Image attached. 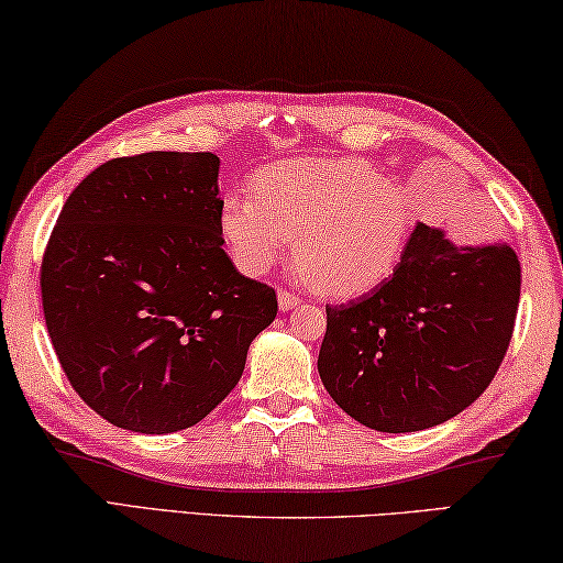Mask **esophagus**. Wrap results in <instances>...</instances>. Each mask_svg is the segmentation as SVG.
<instances>
[{
    "instance_id": "1",
    "label": "esophagus",
    "mask_w": 563,
    "mask_h": 563,
    "mask_svg": "<svg viewBox=\"0 0 563 563\" xmlns=\"http://www.w3.org/2000/svg\"><path fill=\"white\" fill-rule=\"evenodd\" d=\"M276 303H279V311H289L294 307H299V297H297V294H289V291H279Z\"/></svg>"
}]
</instances>
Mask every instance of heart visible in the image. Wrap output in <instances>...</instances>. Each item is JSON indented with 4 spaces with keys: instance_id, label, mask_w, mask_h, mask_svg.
I'll return each mask as SVG.
<instances>
[{
    "instance_id": "b5f03b06",
    "label": "heart",
    "mask_w": 563,
    "mask_h": 563,
    "mask_svg": "<svg viewBox=\"0 0 563 563\" xmlns=\"http://www.w3.org/2000/svg\"><path fill=\"white\" fill-rule=\"evenodd\" d=\"M254 195H227L217 214L236 269L264 276L289 252L331 297L380 287L412 232L408 195L356 157H291L254 177Z\"/></svg>"
}]
</instances>
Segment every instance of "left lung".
Instances as JSON below:
<instances>
[{"instance_id": "obj_1", "label": "left lung", "mask_w": 563, "mask_h": 563, "mask_svg": "<svg viewBox=\"0 0 563 563\" xmlns=\"http://www.w3.org/2000/svg\"><path fill=\"white\" fill-rule=\"evenodd\" d=\"M519 289L521 266L507 242L455 244L418 222L390 279L327 307L323 388L380 432L428 430L460 416L505 358Z\"/></svg>"}]
</instances>
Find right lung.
I'll return each instance as SVG.
<instances>
[{
    "mask_svg": "<svg viewBox=\"0 0 563 563\" xmlns=\"http://www.w3.org/2000/svg\"><path fill=\"white\" fill-rule=\"evenodd\" d=\"M220 157L143 153L68 195L42 262L46 331L88 408L115 428H192L240 383L274 289L222 250Z\"/></svg>",
    "mask_w": 563,
    "mask_h": 563,
    "instance_id": "right-lung-1",
    "label": "right lung"
}]
</instances>
